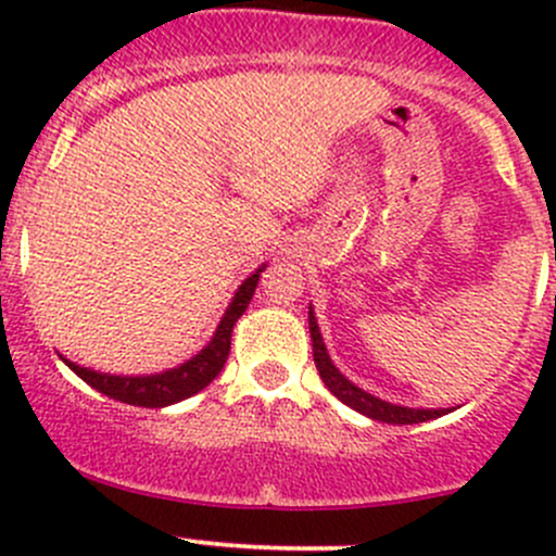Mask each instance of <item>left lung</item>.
Here are the masks:
<instances>
[{"instance_id":"8db88e82","label":"left lung","mask_w":556,"mask_h":556,"mask_svg":"<svg viewBox=\"0 0 556 556\" xmlns=\"http://www.w3.org/2000/svg\"><path fill=\"white\" fill-rule=\"evenodd\" d=\"M309 333H312V352H314V366H317L319 379H323L325 387L339 397L341 403H346L350 408L361 412L363 417L377 419V422H387V425H417V422H428V419L441 417V414H450L452 408H412V406H401V403H390L382 401V397L371 395L363 387H357L355 382L344 377L339 368L333 366L328 355V346H325L323 333H319L317 317H314V309L309 306Z\"/></svg>"}]
</instances>
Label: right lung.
Returning a JSON list of instances; mask_svg holds the SVG:
<instances>
[{
	"label": "right lung",
	"mask_w": 556,
	"mask_h": 556,
	"mask_svg": "<svg viewBox=\"0 0 556 556\" xmlns=\"http://www.w3.org/2000/svg\"><path fill=\"white\" fill-rule=\"evenodd\" d=\"M263 271H266V263H261V266L239 285L231 304L226 306V314H223L220 323H217L215 333H212V339L204 344V350H199L190 361L179 363V366L166 368V371L161 374H137V377H134V374L128 377L126 374V377H123V374H104L86 366H77V363L66 361L64 355L59 357L83 379V382L91 384L93 390L104 392L112 401L144 408H164L172 406V403L185 401V397L204 390V387L223 371V366H226L228 361V352H231L233 325L239 323V317H242L247 306H250L257 288V279H261Z\"/></svg>",
	"instance_id": "obj_1"
}]
</instances>
